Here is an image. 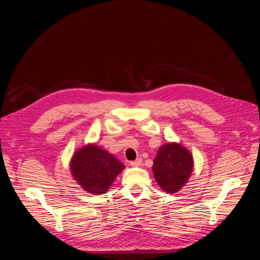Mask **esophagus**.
Instances as JSON below:
<instances>
[{
	"instance_id": "obj_1",
	"label": "esophagus",
	"mask_w": 260,
	"mask_h": 260,
	"mask_svg": "<svg viewBox=\"0 0 260 260\" xmlns=\"http://www.w3.org/2000/svg\"><path fill=\"white\" fill-rule=\"evenodd\" d=\"M141 163H142V159H141V158H138L137 160L131 161V162H129V165H131V166H133V167H140V166H141Z\"/></svg>"
}]
</instances>
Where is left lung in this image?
I'll use <instances>...</instances> for the list:
<instances>
[{
  "instance_id": "8db88e82",
  "label": "left lung",
  "mask_w": 260,
  "mask_h": 260,
  "mask_svg": "<svg viewBox=\"0 0 260 260\" xmlns=\"http://www.w3.org/2000/svg\"><path fill=\"white\" fill-rule=\"evenodd\" d=\"M193 170V157L180 144L169 143L159 148L153 172L157 183L169 194L176 193L186 183Z\"/></svg>"
}]
</instances>
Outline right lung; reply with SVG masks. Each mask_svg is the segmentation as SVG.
Wrapping results in <instances>:
<instances>
[{
  "instance_id": "1",
  "label": "right lung",
  "mask_w": 260,
  "mask_h": 260,
  "mask_svg": "<svg viewBox=\"0 0 260 260\" xmlns=\"http://www.w3.org/2000/svg\"><path fill=\"white\" fill-rule=\"evenodd\" d=\"M123 169L124 166L116 157L95 145L81 148L71 163L75 179L94 195L105 193Z\"/></svg>"
}]
</instances>
